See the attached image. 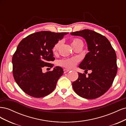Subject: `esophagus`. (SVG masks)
Instances as JSON below:
<instances>
[{
  "instance_id": "esophagus-1",
  "label": "esophagus",
  "mask_w": 126,
  "mask_h": 126,
  "mask_svg": "<svg viewBox=\"0 0 126 126\" xmlns=\"http://www.w3.org/2000/svg\"><path fill=\"white\" fill-rule=\"evenodd\" d=\"M68 71H69V70H68V69H63V72L64 74L66 73V72H68Z\"/></svg>"
}]
</instances>
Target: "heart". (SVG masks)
<instances>
[{
	"mask_svg": "<svg viewBox=\"0 0 126 126\" xmlns=\"http://www.w3.org/2000/svg\"><path fill=\"white\" fill-rule=\"evenodd\" d=\"M80 44H83L82 41L79 39L78 38H75L72 40L71 45L73 48L77 46ZM61 45H62V41H58L57 43L55 45L54 47L52 48V50L54 52H57L60 48ZM78 62V59L76 58H69V59H63L59 62L60 65L62 66L65 67L68 69H72L74 68L76 64H77Z\"/></svg>",
	"mask_w": 126,
	"mask_h": 126,
	"instance_id": "b5f03b06",
	"label": "heart"
}]
</instances>
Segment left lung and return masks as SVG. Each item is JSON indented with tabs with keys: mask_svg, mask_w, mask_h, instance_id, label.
Wrapping results in <instances>:
<instances>
[{
	"mask_svg": "<svg viewBox=\"0 0 126 126\" xmlns=\"http://www.w3.org/2000/svg\"><path fill=\"white\" fill-rule=\"evenodd\" d=\"M70 34L86 40L89 52L79 67L92 71L88 77L78 72V78L72 83L73 89L82 98L93 99L99 97L109 90L116 76L115 51L106 37L93 30L84 29Z\"/></svg>",
	"mask_w": 126,
	"mask_h": 126,
	"instance_id": "8db88e82",
	"label": "left lung"
}]
</instances>
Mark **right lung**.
<instances>
[{
    "label": "right lung",
    "instance_id": "1",
    "mask_svg": "<svg viewBox=\"0 0 126 126\" xmlns=\"http://www.w3.org/2000/svg\"><path fill=\"white\" fill-rule=\"evenodd\" d=\"M68 32L41 31L29 35L18 44L13 56V73L15 81L24 92L35 98L51 93L63 73L56 66L52 71L43 73L44 67L52 68L54 45Z\"/></svg>",
    "mask_w": 126,
    "mask_h": 126
}]
</instances>
